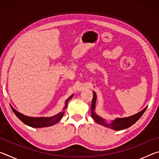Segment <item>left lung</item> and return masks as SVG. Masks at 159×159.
Listing matches in <instances>:
<instances>
[{
	"label": "left lung",
	"mask_w": 159,
	"mask_h": 159,
	"mask_svg": "<svg viewBox=\"0 0 159 159\" xmlns=\"http://www.w3.org/2000/svg\"><path fill=\"white\" fill-rule=\"evenodd\" d=\"M96 94L95 92H93V98L92 100V104H91V116H92V118H93L95 121L103 126H105L107 128H111L114 130H123V129L128 128L130 127L131 125H133L134 123H136L138 120L139 119L142 114H144L145 110L147 109V107H145V108L142 110L140 112L138 113V114H134L133 116H131L129 117H125V118H116L114 120H112L111 123H106L105 120L103 119V118H101L100 116L96 114L95 112V103H96Z\"/></svg>",
	"instance_id": "left-lung-1"
}]
</instances>
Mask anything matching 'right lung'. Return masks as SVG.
Returning <instances> with one entry per match:
<instances>
[{"mask_svg":"<svg viewBox=\"0 0 159 159\" xmlns=\"http://www.w3.org/2000/svg\"><path fill=\"white\" fill-rule=\"evenodd\" d=\"M74 95L70 96L65 102V106H64L63 110H65L67 107V104L70 99H71ZM12 111L15 113V114L17 116V118L21 121H22L25 124L27 125L32 128H44L48 127V126L53 125L57 123L64 116V111H61L57 115L53 116L51 117H30L21 114L13 108L12 106H10Z\"/></svg>","mask_w":159,"mask_h":159,"instance_id":"right-lung-1","label":"right lung"}]
</instances>
